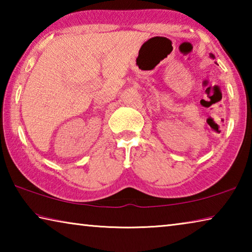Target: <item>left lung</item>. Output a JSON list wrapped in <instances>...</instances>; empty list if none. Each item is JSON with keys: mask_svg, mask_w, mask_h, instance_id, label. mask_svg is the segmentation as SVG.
<instances>
[{"mask_svg": "<svg viewBox=\"0 0 252 252\" xmlns=\"http://www.w3.org/2000/svg\"><path fill=\"white\" fill-rule=\"evenodd\" d=\"M210 58H211V59H215V55H213L212 53H210Z\"/></svg>", "mask_w": 252, "mask_h": 252, "instance_id": "obj_1", "label": "left lung"}]
</instances>
